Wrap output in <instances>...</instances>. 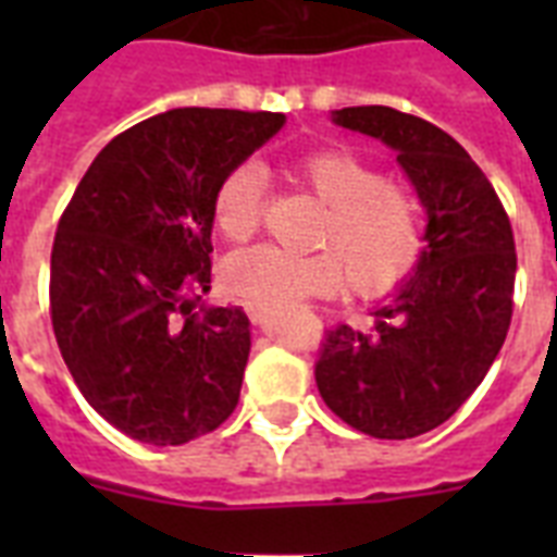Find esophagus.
Returning a JSON list of instances; mask_svg holds the SVG:
<instances>
[{
	"label": "esophagus",
	"mask_w": 557,
	"mask_h": 557,
	"mask_svg": "<svg viewBox=\"0 0 557 557\" xmlns=\"http://www.w3.org/2000/svg\"><path fill=\"white\" fill-rule=\"evenodd\" d=\"M248 314H251L253 323H265V318H269V312H262L260 306H248Z\"/></svg>",
	"instance_id": "esophagus-1"
}]
</instances>
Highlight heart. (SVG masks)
<instances>
[{"label":"heart","instance_id":"heart-1","mask_svg":"<svg viewBox=\"0 0 557 557\" xmlns=\"http://www.w3.org/2000/svg\"><path fill=\"white\" fill-rule=\"evenodd\" d=\"M297 185L326 205L314 253H288L271 245L234 253L225 262V288L260 309H283L304 297L335 295L344 283L361 300H379L405 286L424 257L422 205L405 185L387 182L375 164L344 147L297 156L288 164ZM262 173L239 164L213 190V225L225 243H248L262 222Z\"/></svg>","mask_w":557,"mask_h":557}]
</instances>
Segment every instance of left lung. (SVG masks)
Masks as SVG:
<instances>
[{"label": "left lung", "mask_w": 557, "mask_h": 557, "mask_svg": "<svg viewBox=\"0 0 557 557\" xmlns=\"http://www.w3.org/2000/svg\"><path fill=\"white\" fill-rule=\"evenodd\" d=\"M335 124L398 152L428 208V245L370 332H330L314 379L349 428L413 440L448 422L500 352L515 312V234L492 182L440 126L389 107L338 109Z\"/></svg>", "instance_id": "obj_1"}]
</instances>
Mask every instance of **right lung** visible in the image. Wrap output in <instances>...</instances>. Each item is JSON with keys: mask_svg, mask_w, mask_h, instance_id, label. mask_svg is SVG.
I'll return each instance as SVG.
<instances>
[{"mask_svg": "<svg viewBox=\"0 0 557 557\" xmlns=\"http://www.w3.org/2000/svg\"><path fill=\"white\" fill-rule=\"evenodd\" d=\"M280 112L170 109L91 161L51 248V326L83 398L150 445L234 413L251 352L243 306L205 309L213 190L277 133Z\"/></svg>", "mask_w": 557, "mask_h": 557, "instance_id": "1", "label": "right lung"}]
</instances>
